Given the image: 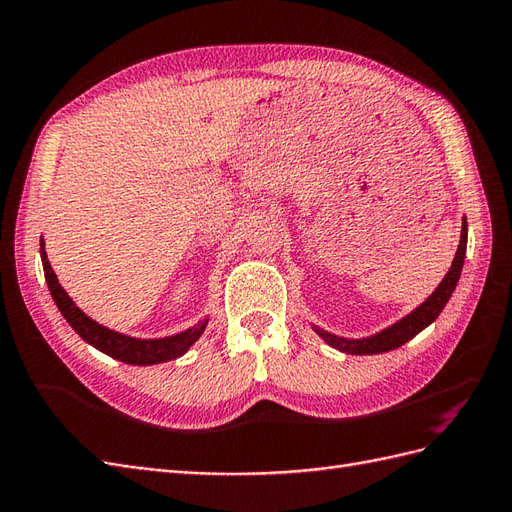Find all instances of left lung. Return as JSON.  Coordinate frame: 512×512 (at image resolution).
I'll use <instances>...</instances> for the list:
<instances>
[{
	"label": "left lung",
	"instance_id": "1",
	"mask_svg": "<svg viewBox=\"0 0 512 512\" xmlns=\"http://www.w3.org/2000/svg\"><path fill=\"white\" fill-rule=\"evenodd\" d=\"M465 251H467V218H463L461 242H458L456 255H454V261H452L448 274H445L443 281L435 287V292H432L422 305H417L411 313H406L404 318L389 324L387 329L378 331L374 335H368V337H359V339L339 337L335 333L320 329V326H313V331H316L326 344L346 352V355H381V352L400 348L402 344L409 342V339H413L417 333H422L426 326L435 322L439 318V313L443 311V307L448 305L452 292L456 290V283H458V279H461V270L465 264Z\"/></svg>",
	"mask_w": 512,
	"mask_h": 512
}]
</instances>
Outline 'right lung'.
I'll use <instances>...</instances> for the list:
<instances>
[{
    "label": "right lung",
    "mask_w": 512,
    "mask_h": 512,
    "mask_svg": "<svg viewBox=\"0 0 512 512\" xmlns=\"http://www.w3.org/2000/svg\"><path fill=\"white\" fill-rule=\"evenodd\" d=\"M41 259H43V270H45V281L49 285L51 298L58 305L60 313L71 324V329L80 335L86 344L101 350L103 355H108L116 361H123L129 365H155V363H166L179 359L186 355L190 346L199 339L205 331L209 318H203L196 322L190 329L166 335V337H131L119 331H112L108 326L95 322L90 316L73 303V298L67 294V290L58 283V277L54 268H51L47 251H45V240L41 238Z\"/></svg>",
    "instance_id": "add662e5"
}]
</instances>
